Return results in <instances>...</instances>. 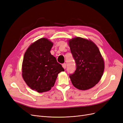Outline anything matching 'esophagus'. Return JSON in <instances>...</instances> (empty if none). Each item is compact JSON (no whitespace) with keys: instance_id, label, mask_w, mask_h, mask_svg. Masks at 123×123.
<instances>
[{"instance_id":"34e87169","label":"esophagus","mask_w":123,"mask_h":123,"mask_svg":"<svg viewBox=\"0 0 123 123\" xmlns=\"http://www.w3.org/2000/svg\"><path fill=\"white\" fill-rule=\"evenodd\" d=\"M62 66L63 68H64V69H65L66 67V63H63V64H62Z\"/></svg>"}]
</instances>
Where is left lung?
<instances>
[{"label":"left lung","instance_id":"left-lung-1","mask_svg":"<svg viewBox=\"0 0 123 123\" xmlns=\"http://www.w3.org/2000/svg\"><path fill=\"white\" fill-rule=\"evenodd\" d=\"M76 69L69 77L75 87L87 90L100 81L104 70V61L97 46L91 40L76 37L68 41Z\"/></svg>","mask_w":123,"mask_h":123}]
</instances>
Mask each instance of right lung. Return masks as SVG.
Masks as SVG:
<instances>
[{"instance_id": "obj_1", "label": "right lung", "mask_w": 123, "mask_h": 123, "mask_svg": "<svg viewBox=\"0 0 123 123\" xmlns=\"http://www.w3.org/2000/svg\"><path fill=\"white\" fill-rule=\"evenodd\" d=\"M53 45L47 39L41 38L29 47L23 57L22 77L31 89L38 92L50 90L58 74L64 71L50 53Z\"/></svg>"}]
</instances>
